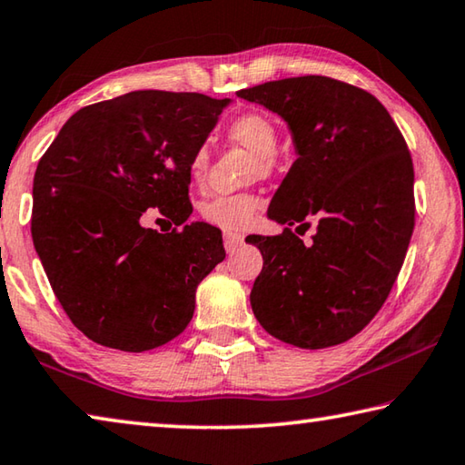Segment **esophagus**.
Here are the masks:
<instances>
[{
	"label": "esophagus",
	"instance_id": "34e87169",
	"mask_svg": "<svg viewBox=\"0 0 465 465\" xmlns=\"http://www.w3.org/2000/svg\"><path fill=\"white\" fill-rule=\"evenodd\" d=\"M242 237L241 234H234V232H224V249L226 253H234L241 247Z\"/></svg>",
	"mask_w": 465,
	"mask_h": 465
}]
</instances>
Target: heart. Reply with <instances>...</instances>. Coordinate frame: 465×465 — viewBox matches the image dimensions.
I'll list each match as a JSON object with an SVG mask.
<instances>
[{"label": "heart", "mask_w": 465, "mask_h": 465, "mask_svg": "<svg viewBox=\"0 0 465 465\" xmlns=\"http://www.w3.org/2000/svg\"><path fill=\"white\" fill-rule=\"evenodd\" d=\"M228 134L232 141L247 146L257 157H262V167L272 165V157L278 151V128L273 122L259 112H247L234 118L228 124ZM208 154L206 149H195L187 163V171L193 179L202 175L206 167ZM259 200L251 193H234V195H216L202 206V218L223 231H242L247 228L257 214Z\"/></svg>", "instance_id": "b5f03b06"}]
</instances>
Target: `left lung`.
<instances>
[{
  "label": "left lung",
  "instance_id": "left-lung-1",
  "mask_svg": "<svg viewBox=\"0 0 465 465\" xmlns=\"http://www.w3.org/2000/svg\"><path fill=\"white\" fill-rule=\"evenodd\" d=\"M237 95L280 114L298 153L267 210L283 232L247 237L263 255L255 319L302 349L345 343L378 314L404 263L414 228L409 146L384 105L343 81L290 77ZM311 215L320 226L306 248L289 226Z\"/></svg>",
  "mask_w": 465,
  "mask_h": 465
}]
</instances>
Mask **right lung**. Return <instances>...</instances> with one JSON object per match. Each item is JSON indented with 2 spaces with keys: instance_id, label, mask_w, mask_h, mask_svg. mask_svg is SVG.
Returning a JSON list of instances; mask_svg holds the SVG:
<instances>
[{
  "instance_id": "obj_1",
  "label": "right lung",
  "mask_w": 465,
  "mask_h": 465,
  "mask_svg": "<svg viewBox=\"0 0 465 465\" xmlns=\"http://www.w3.org/2000/svg\"><path fill=\"white\" fill-rule=\"evenodd\" d=\"M231 100L144 89L85 105L38 161L32 241L71 322L141 353L183 332L195 288L224 259L223 232L192 214L187 171ZM159 207L163 235L140 218Z\"/></svg>"
}]
</instances>
